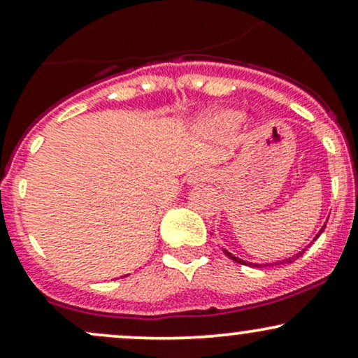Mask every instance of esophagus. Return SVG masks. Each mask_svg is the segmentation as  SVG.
<instances>
[{"label": "esophagus", "mask_w": 358, "mask_h": 358, "mask_svg": "<svg viewBox=\"0 0 358 358\" xmlns=\"http://www.w3.org/2000/svg\"><path fill=\"white\" fill-rule=\"evenodd\" d=\"M208 178H210V171L205 170V168H199V170L192 171V173L188 175V182H190L192 185L205 182V180H208Z\"/></svg>", "instance_id": "obj_1"}]
</instances>
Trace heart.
Returning a JSON list of instances; mask_svg holds the SVG:
<instances>
[{"label":"heart","mask_w":358,"mask_h":358,"mask_svg":"<svg viewBox=\"0 0 358 358\" xmlns=\"http://www.w3.org/2000/svg\"><path fill=\"white\" fill-rule=\"evenodd\" d=\"M236 122H239V114L231 113V110L217 113L208 119V126H232Z\"/></svg>","instance_id":"heart-1"}]
</instances>
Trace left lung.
I'll list each match as a JSON object with an SVG mask.
<instances>
[{
    "instance_id": "obj_1",
    "label": "left lung",
    "mask_w": 358,
    "mask_h": 358,
    "mask_svg": "<svg viewBox=\"0 0 358 358\" xmlns=\"http://www.w3.org/2000/svg\"><path fill=\"white\" fill-rule=\"evenodd\" d=\"M323 229H324V225H323ZM323 229H322V231H320V232H318V236H316V237H320V234H322V232H323ZM316 237H315V239H316ZM305 250H306V249H303V250H301V252H299V254H296V256H293V257H289V259H285V261H279V262H276V266H278V264H287V262H293V261H294V259H298L299 256H303V252H305ZM224 252H225V254H227V256H229V257H231V259H232V261H236V262H241V264H245V266H256V268H261V264H250V262L241 261V259H239V257L232 256V254H231V252H227V250H225V249H224Z\"/></svg>"
}]
</instances>
